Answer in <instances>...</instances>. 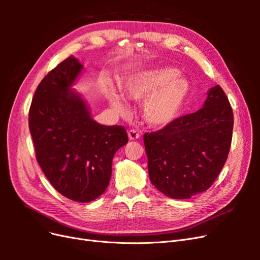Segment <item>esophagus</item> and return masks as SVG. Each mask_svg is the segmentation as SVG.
<instances>
[{
	"mask_svg": "<svg viewBox=\"0 0 260 260\" xmlns=\"http://www.w3.org/2000/svg\"><path fill=\"white\" fill-rule=\"evenodd\" d=\"M128 137H129L130 140H138L140 138V133L137 130L132 129L128 132Z\"/></svg>",
	"mask_w": 260,
	"mask_h": 260,
	"instance_id": "34e87169",
	"label": "esophagus"
}]
</instances>
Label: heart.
<instances>
[{"instance_id": "heart-1", "label": "heart", "mask_w": 260, "mask_h": 260, "mask_svg": "<svg viewBox=\"0 0 260 260\" xmlns=\"http://www.w3.org/2000/svg\"><path fill=\"white\" fill-rule=\"evenodd\" d=\"M172 67H154L138 74L125 84L124 95L129 101L144 102L145 120L154 127H164L174 121L182 109L190 92V84ZM112 104L124 113L119 96L112 95Z\"/></svg>"}]
</instances>
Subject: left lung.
Returning a JSON list of instances; mask_svg holds the SVG:
<instances>
[{
	"instance_id": "1",
	"label": "left lung",
	"mask_w": 260,
	"mask_h": 260,
	"mask_svg": "<svg viewBox=\"0 0 260 260\" xmlns=\"http://www.w3.org/2000/svg\"><path fill=\"white\" fill-rule=\"evenodd\" d=\"M233 122L230 102L216 85L198 112L145 133L148 175L154 186L176 200L208 190L229 155Z\"/></svg>"
}]
</instances>
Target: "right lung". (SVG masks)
<instances>
[{"label": "right lung", "instance_id": "obj_1", "mask_svg": "<svg viewBox=\"0 0 260 260\" xmlns=\"http://www.w3.org/2000/svg\"><path fill=\"white\" fill-rule=\"evenodd\" d=\"M82 65L69 56L39 83L29 109L36 158L55 190L88 203L104 193L115 153L128 143L122 125L93 120L79 94L70 89Z\"/></svg>", "mask_w": 260, "mask_h": 260}]
</instances>
